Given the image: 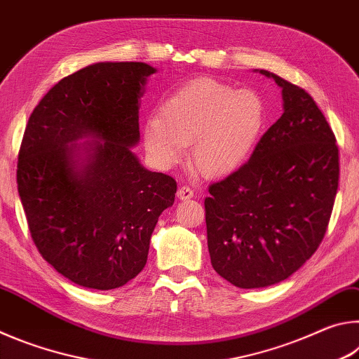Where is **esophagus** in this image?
Here are the masks:
<instances>
[{
  "label": "esophagus",
  "instance_id": "1",
  "mask_svg": "<svg viewBox=\"0 0 359 359\" xmlns=\"http://www.w3.org/2000/svg\"><path fill=\"white\" fill-rule=\"evenodd\" d=\"M193 190L190 187H187V185H184V187H180L179 190H177V198L179 199H182V201H187V199H190V198H193Z\"/></svg>",
  "mask_w": 359,
  "mask_h": 359
}]
</instances>
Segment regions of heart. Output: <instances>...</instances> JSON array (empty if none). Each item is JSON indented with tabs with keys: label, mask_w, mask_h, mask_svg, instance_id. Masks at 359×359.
Instances as JSON below:
<instances>
[{
	"label": "heart",
	"mask_w": 359,
	"mask_h": 359,
	"mask_svg": "<svg viewBox=\"0 0 359 359\" xmlns=\"http://www.w3.org/2000/svg\"><path fill=\"white\" fill-rule=\"evenodd\" d=\"M267 109L250 88L196 79L168 96L144 123V147L156 166L171 168L191 144V163L208 179L241 169L263 136Z\"/></svg>",
	"instance_id": "heart-1"
}]
</instances>
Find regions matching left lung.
<instances>
[{
	"label": "left lung",
	"instance_id": "8db88e82",
	"mask_svg": "<svg viewBox=\"0 0 359 359\" xmlns=\"http://www.w3.org/2000/svg\"><path fill=\"white\" fill-rule=\"evenodd\" d=\"M255 71L282 88L283 114L248 163L204 199L210 263L247 290L285 280L312 257L339 185L336 137L317 102L274 72Z\"/></svg>",
	"mask_w": 359,
	"mask_h": 359
}]
</instances>
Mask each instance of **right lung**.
<instances>
[{
    "instance_id": "obj_1",
    "label": "right lung",
    "mask_w": 359,
    "mask_h": 359,
    "mask_svg": "<svg viewBox=\"0 0 359 359\" xmlns=\"http://www.w3.org/2000/svg\"><path fill=\"white\" fill-rule=\"evenodd\" d=\"M156 68L100 62L65 77L29 115L17 184L29 233L68 280L114 290L147 263L177 184L142 166L139 107Z\"/></svg>"
}]
</instances>
